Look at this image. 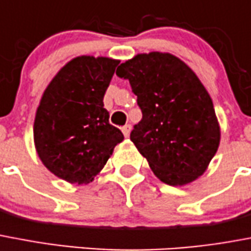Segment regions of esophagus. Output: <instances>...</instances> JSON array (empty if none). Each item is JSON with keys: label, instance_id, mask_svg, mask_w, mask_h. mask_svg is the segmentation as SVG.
<instances>
[{"label": "esophagus", "instance_id": "obj_1", "mask_svg": "<svg viewBox=\"0 0 251 251\" xmlns=\"http://www.w3.org/2000/svg\"><path fill=\"white\" fill-rule=\"evenodd\" d=\"M122 132H123L124 137H128L131 133V124H126L124 127H122Z\"/></svg>", "mask_w": 251, "mask_h": 251}]
</instances>
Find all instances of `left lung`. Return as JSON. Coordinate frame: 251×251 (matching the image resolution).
<instances>
[{
    "label": "left lung",
    "mask_w": 251,
    "mask_h": 251,
    "mask_svg": "<svg viewBox=\"0 0 251 251\" xmlns=\"http://www.w3.org/2000/svg\"><path fill=\"white\" fill-rule=\"evenodd\" d=\"M129 80L142 119L131 141L154 175L172 186L197 180L220 142V127L208 92L189 66L170 53L137 54L118 67Z\"/></svg>",
    "instance_id": "1"
}]
</instances>
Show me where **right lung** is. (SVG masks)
Returning a JSON list of instances; mask_svg holds the SVG:
<instances>
[{
    "mask_svg": "<svg viewBox=\"0 0 251 251\" xmlns=\"http://www.w3.org/2000/svg\"><path fill=\"white\" fill-rule=\"evenodd\" d=\"M118 59L81 55L50 81L36 111L33 140L48 170L71 184H88L105 167L123 133L109 123L103 96Z\"/></svg>",
    "mask_w": 251,
    "mask_h": 251,
    "instance_id": "right-lung-1",
    "label": "right lung"
}]
</instances>
